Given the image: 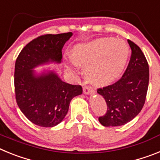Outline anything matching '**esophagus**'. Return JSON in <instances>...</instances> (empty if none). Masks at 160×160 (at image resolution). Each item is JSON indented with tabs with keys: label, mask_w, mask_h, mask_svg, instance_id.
I'll return each instance as SVG.
<instances>
[{
	"label": "esophagus",
	"mask_w": 160,
	"mask_h": 160,
	"mask_svg": "<svg viewBox=\"0 0 160 160\" xmlns=\"http://www.w3.org/2000/svg\"><path fill=\"white\" fill-rule=\"evenodd\" d=\"M83 91H84V93L85 94H89V93H92V92H93V90H92V88L90 87V86H84V88H83Z\"/></svg>",
	"instance_id": "1"
}]
</instances>
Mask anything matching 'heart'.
I'll list each match as a JSON object with an SVG mask.
<instances>
[{
  "mask_svg": "<svg viewBox=\"0 0 160 160\" xmlns=\"http://www.w3.org/2000/svg\"><path fill=\"white\" fill-rule=\"evenodd\" d=\"M130 55L126 42L113 38H100L76 46L73 51L74 60L85 67L90 80L99 84L114 81L124 71Z\"/></svg>",
  "mask_w": 160,
  "mask_h": 160,
  "instance_id": "heart-1",
  "label": "heart"
}]
</instances>
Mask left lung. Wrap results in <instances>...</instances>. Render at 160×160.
Masks as SVG:
<instances>
[{
    "mask_svg": "<svg viewBox=\"0 0 160 160\" xmlns=\"http://www.w3.org/2000/svg\"><path fill=\"white\" fill-rule=\"evenodd\" d=\"M127 42L131 55L124 74L113 84L97 88V92L105 98L107 104L106 113L98 118L104 126L126 124L140 113L145 104L149 66L140 47L131 40Z\"/></svg>",
    "mask_w": 160,
    "mask_h": 160,
    "instance_id": "obj_1",
    "label": "left lung"
}]
</instances>
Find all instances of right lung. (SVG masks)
Wrapping results in <instances>:
<instances>
[{
	"label": "right lung",
	"instance_id": "right-lung-1",
	"mask_svg": "<svg viewBox=\"0 0 160 160\" xmlns=\"http://www.w3.org/2000/svg\"><path fill=\"white\" fill-rule=\"evenodd\" d=\"M72 32L43 34L21 51L15 63V98L23 114L34 124L53 127L68 111L72 99L82 93L80 85L62 81L54 72L34 76L32 69L48 62L60 63L63 45Z\"/></svg>",
	"mask_w": 160,
	"mask_h": 160
}]
</instances>
